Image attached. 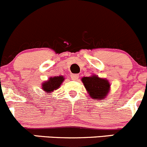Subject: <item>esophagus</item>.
<instances>
[{"instance_id":"obj_1","label":"esophagus","mask_w":147,"mask_h":147,"mask_svg":"<svg viewBox=\"0 0 147 147\" xmlns=\"http://www.w3.org/2000/svg\"><path fill=\"white\" fill-rule=\"evenodd\" d=\"M70 77H71V79H72V80H77L78 79V78H79V76H78V75H75H75L73 74V75H71Z\"/></svg>"}]
</instances>
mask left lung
<instances>
[{
  "label": "left lung",
  "instance_id": "8db88e82",
  "mask_svg": "<svg viewBox=\"0 0 147 147\" xmlns=\"http://www.w3.org/2000/svg\"><path fill=\"white\" fill-rule=\"evenodd\" d=\"M82 81L90 96L94 100L105 98L109 92L110 84L107 80L92 76L82 78Z\"/></svg>",
  "mask_w": 147,
  "mask_h": 147
}]
</instances>
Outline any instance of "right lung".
<instances>
[{
  "label": "right lung",
  "instance_id": "right-lung-1",
  "mask_svg": "<svg viewBox=\"0 0 147 147\" xmlns=\"http://www.w3.org/2000/svg\"><path fill=\"white\" fill-rule=\"evenodd\" d=\"M63 80H64V78L63 76L50 78L49 79V81H47L42 84V89L44 91L47 92V93L51 92L58 89Z\"/></svg>",
  "mask_w": 147,
  "mask_h": 147
}]
</instances>
